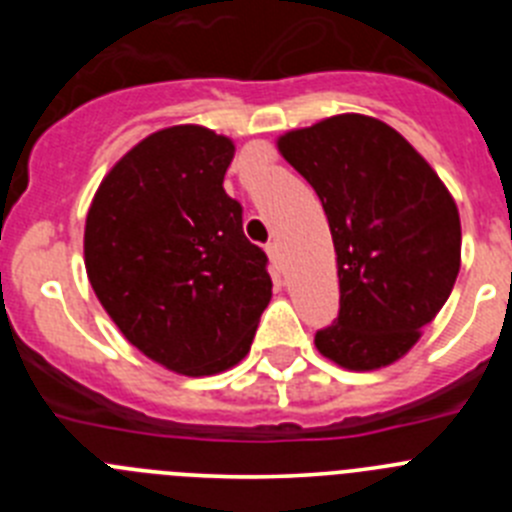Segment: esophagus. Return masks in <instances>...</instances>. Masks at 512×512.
Wrapping results in <instances>:
<instances>
[{
	"mask_svg": "<svg viewBox=\"0 0 512 512\" xmlns=\"http://www.w3.org/2000/svg\"><path fill=\"white\" fill-rule=\"evenodd\" d=\"M266 253H269L271 266H274L277 271H282V251H279V243L277 241L269 243V246H266Z\"/></svg>",
	"mask_w": 512,
	"mask_h": 512,
	"instance_id": "1",
	"label": "esophagus"
}]
</instances>
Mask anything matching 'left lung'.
Here are the masks:
<instances>
[{
  "mask_svg": "<svg viewBox=\"0 0 512 512\" xmlns=\"http://www.w3.org/2000/svg\"><path fill=\"white\" fill-rule=\"evenodd\" d=\"M277 148L318 192L336 248L341 312L315 346L348 372L395 364L454 289V197L395 128L359 112L289 130Z\"/></svg>",
  "mask_w": 512,
  "mask_h": 512,
  "instance_id": "left-lung-1",
  "label": "left lung"
}]
</instances>
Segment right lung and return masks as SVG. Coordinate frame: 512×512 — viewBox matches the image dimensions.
Segmentation results:
<instances>
[{
  "label": "right lung",
  "instance_id": "1",
  "mask_svg": "<svg viewBox=\"0 0 512 512\" xmlns=\"http://www.w3.org/2000/svg\"><path fill=\"white\" fill-rule=\"evenodd\" d=\"M233 156V140L202 125L156 130L107 171L84 225L107 315L140 354L187 377L246 359L271 300L266 253L223 189Z\"/></svg>",
  "mask_w": 512,
  "mask_h": 512
}]
</instances>
